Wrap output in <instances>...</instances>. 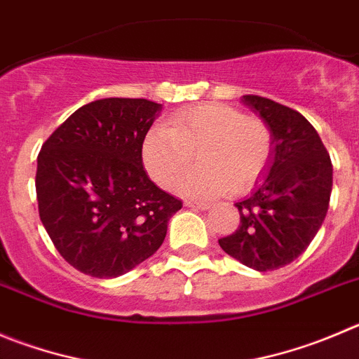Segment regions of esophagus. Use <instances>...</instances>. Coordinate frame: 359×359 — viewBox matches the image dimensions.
Here are the masks:
<instances>
[{
  "mask_svg": "<svg viewBox=\"0 0 359 359\" xmlns=\"http://www.w3.org/2000/svg\"><path fill=\"white\" fill-rule=\"evenodd\" d=\"M184 205L186 207H191V209H200V210H205V209H209V203H200V202H191V200H186V202H184Z\"/></svg>",
  "mask_w": 359,
  "mask_h": 359,
  "instance_id": "1",
  "label": "esophagus"
}]
</instances>
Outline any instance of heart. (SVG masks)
<instances>
[{"label":"heart","mask_w":359,"mask_h":359,"mask_svg":"<svg viewBox=\"0 0 359 359\" xmlns=\"http://www.w3.org/2000/svg\"><path fill=\"white\" fill-rule=\"evenodd\" d=\"M193 154L200 168L179 180L180 195L210 200L232 187L244 193L269 166L273 134L257 116H244L241 109L212 102L180 109L168 120V127H150L142 145L147 173L164 189L189 168Z\"/></svg>","instance_id":"obj_1"}]
</instances>
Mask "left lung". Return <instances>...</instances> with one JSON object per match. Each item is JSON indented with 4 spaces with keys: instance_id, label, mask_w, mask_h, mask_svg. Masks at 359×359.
<instances>
[{
    "instance_id": "obj_1",
    "label": "left lung",
    "mask_w": 359,
    "mask_h": 359,
    "mask_svg": "<svg viewBox=\"0 0 359 359\" xmlns=\"http://www.w3.org/2000/svg\"><path fill=\"white\" fill-rule=\"evenodd\" d=\"M243 104L273 134L266 179L243 202L241 223L221 237L225 253L255 271H273L296 260L319 232L330 207L333 166L320 136L296 109L259 95Z\"/></svg>"
}]
</instances>
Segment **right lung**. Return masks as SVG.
<instances>
[{"label": "right lung", "instance_id": "obj_1", "mask_svg": "<svg viewBox=\"0 0 359 359\" xmlns=\"http://www.w3.org/2000/svg\"><path fill=\"white\" fill-rule=\"evenodd\" d=\"M161 111L147 99L93 100L46 140L36 200L60 255L95 278H116L152 257L182 202L147 175L145 134Z\"/></svg>", "mask_w": 359, "mask_h": 359}]
</instances>
